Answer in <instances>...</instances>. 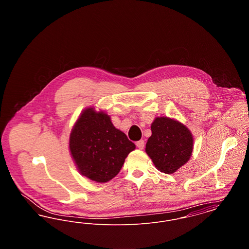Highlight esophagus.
Instances as JSON below:
<instances>
[{
  "label": "esophagus",
  "instance_id": "1",
  "mask_svg": "<svg viewBox=\"0 0 249 249\" xmlns=\"http://www.w3.org/2000/svg\"><path fill=\"white\" fill-rule=\"evenodd\" d=\"M136 146L139 148V149H142L144 147V141L143 140H140L138 142H136Z\"/></svg>",
  "mask_w": 249,
  "mask_h": 249
}]
</instances>
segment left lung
Here are the masks:
<instances>
[{
  "label": "left lung",
  "mask_w": 249,
  "mask_h": 249,
  "mask_svg": "<svg viewBox=\"0 0 249 249\" xmlns=\"http://www.w3.org/2000/svg\"><path fill=\"white\" fill-rule=\"evenodd\" d=\"M145 152L162 173L173 174L189 160L193 149V138L186 126L169 118H157L151 125Z\"/></svg>",
  "instance_id": "obj_1"
}]
</instances>
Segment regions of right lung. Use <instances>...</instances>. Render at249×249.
Listing matches in <instances>:
<instances>
[{"label": "right lung", "mask_w": 249, "mask_h": 249, "mask_svg": "<svg viewBox=\"0 0 249 249\" xmlns=\"http://www.w3.org/2000/svg\"><path fill=\"white\" fill-rule=\"evenodd\" d=\"M70 151L79 172L105 183L115 178L135 144L116 129L104 112L88 108L76 121L70 135Z\"/></svg>", "instance_id": "add662e5"}]
</instances>
